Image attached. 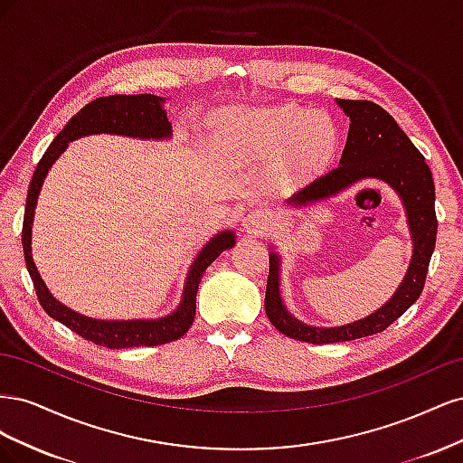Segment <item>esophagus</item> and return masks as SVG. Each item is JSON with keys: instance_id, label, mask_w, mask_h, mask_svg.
<instances>
[{"instance_id": "esophagus-1", "label": "esophagus", "mask_w": 463, "mask_h": 463, "mask_svg": "<svg viewBox=\"0 0 463 463\" xmlns=\"http://www.w3.org/2000/svg\"><path fill=\"white\" fill-rule=\"evenodd\" d=\"M243 226H245L247 233L264 235L274 228V216L270 213H266V210L259 208V210H255V213L247 214Z\"/></svg>"}]
</instances>
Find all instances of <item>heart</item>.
Wrapping results in <instances>:
<instances>
[{
	"label": "heart",
	"instance_id": "1",
	"mask_svg": "<svg viewBox=\"0 0 463 463\" xmlns=\"http://www.w3.org/2000/svg\"><path fill=\"white\" fill-rule=\"evenodd\" d=\"M230 129L241 146L257 156L276 154L278 172L291 179L309 174L325 164L334 152L332 123L301 106L249 108L228 114Z\"/></svg>",
	"mask_w": 463,
	"mask_h": 463
}]
</instances>
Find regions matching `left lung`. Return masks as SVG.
I'll return each instance as SVG.
<instances>
[{
  "mask_svg": "<svg viewBox=\"0 0 463 463\" xmlns=\"http://www.w3.org/2000/svg\"><path fill=\"white\" fill-rule=\"evenodd\" d=\"M338 104L352 121L340 165L317 177L291 203L305 204L307 201L330 197L332 193H338L359 179H383L400 193L408 210L413 257L402 286L383 309L347 326L313 328L293 318L282 305L278 289L279 264L272 253L264 296L266 315L276 330L307 344H335L365 338L386 330L392 322L398 320L421 296L439 230L437 213H434V184L423 154L400 129L394 118L378 104L371 100H338Z\"/></svg>",
  "mask_w": 463,
  "mask_h": 463,
  "instance_id": "1",
  "label": "left lung"
}]
</instances>
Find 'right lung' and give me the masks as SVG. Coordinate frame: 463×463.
Here are the masks:
<instances>
[{
  "label": "right lung",
  "instance_id": "1",
  "mask_svg": "<svg viewBox=\"0 0 463 463\" xmlns=\"http://www.w3.org/2000/svg\"><path fill=\"white\" fill-rule=\"evenodd\" d=\"M164 98L154 94H111L96 98L90 104L82 108L79 114H75L63 131L53 138L44 156L40 158L34 175L31 179L29 194H26V206H24V218H23V250L26 269L33 278V284L36 289L38 301L52 318L60 320L61 325L71 328L80 338L94 342L96 345H104L111 349H125V347H138V345H162L179 340L185 335L194 320V311H197V291L201 278L213 260L230 247H233V233L226 232L216 235L210 241L203 253L191 266V272L185 284L184 301H181L179 309L160 320H94L89 317H82L65 305L55 301L52 293L48 291L46 284L36 270L31 255V230H33V216L34 206L38 201V193L42 187L50 165L55 158L67 148V145L75 141V138L90 133H116V135H129V137H141V138H164L170 135L172 128L170 121L165 118V111L162 109Z\"/></svg>",
  "mask_w": 463,
  "mask_h": 463
}]
</instances>
